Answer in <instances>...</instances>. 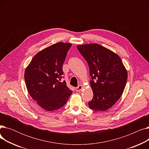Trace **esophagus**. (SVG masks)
<instances>
[{"mask_svg": "<svg viewBox=\"0 0 149 149\" xmlns=\"http://www.w3.org/2000/svg\"><path fill=\"white\" fill-rule=\"evenodd\" d=\"M82 89H83V86L80 85V86H79L77 87V88H75V90H76L77 92H79V91H81L82 90Z\"/></svg>", "mask_w": 149, "mask_h": 149, "instance_id": "34e87169", "label": "esophagus"}]
</instances>
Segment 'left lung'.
I'll list each match as a JSON object with an SVG mask.
<instances>
[{"label":"left lung","instance_id":"1","mask_svg":"<svg viewBox=\"0 0 149 149\" xmlns=\"http://www.w3.org/2000/svg\"><path fill=\"white\" fill-rule=\"evenodd\" d=\"M77 49L89 68L93 99L89 107L95 111L112 107L122 95L127 72L118 55L98 43L80 45Z\"/></svg>","mask_w":149,"mask_h":149}]
</instances>
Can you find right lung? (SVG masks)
I'll list each match as a JSON object with an SVG mask.
<instances>
[{
  "instance_id": "add662e5",
  "label": "right lung",
  "mask_w": 149,
  "mask_h": 149,
  "mask_svg": "<svg viewBox=\"0 0 149 149\" xmlns=\"http://www.w3.org/2000/svg\"><path fill=\"white\" fill-rule=\"evenodd\" d=\"M71 43L58 42L39 51L25 69L28 92L47 111L57 110L68 101L72 91L61 81L63 64Z\"/></svg>"
}]
</instances>
